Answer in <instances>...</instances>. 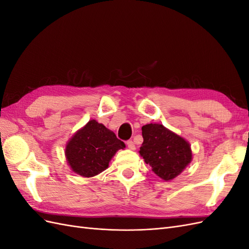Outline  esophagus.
Here are the masks:
<instances>
[{"mask_svg": "<svg viewBox=\"0 0 249 249\" xmlns=\"http://www.w3.org/2000/svg\"><path fill=\"white\" fill-rule=\"evenodd\" d=\"M126 145H127V147H129L132 150L135 149V144H134V142L132 140H127L126 141Z\"/></svg>", "mask_w": 249, "mask_h": 249, "instance_id": "obj_1", "label": "esophagus"}]
</instances>
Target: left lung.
Wrapping results in <instances>:
<instances>
[{"mask_svg":"<svg viewBox=\"0 0 249 249\" xmlns=\"http://www.w3.org/2000/svg\"><path fill=\"white\" fill-rule=\"evenodd\" d=\"M143 143L139 154L164 180L178 177L191 162L189 143L159 124L142 126Z\"/></svg>","mask_w":249,"mask_h":249,"instance_id":"obj_1","label":"left lung"}]
</instances>
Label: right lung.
<instances>
[{
    "label": "right lung",
    "instance_id": "add662e5",
    "mask_svg": "<svg viewBox=\"0 0 249 249\" xmlns=\"http://www.w3.org/2000/svg\"><path fill=\"white\" fill-rule=\"evenodd\" d=\"M124 147V143L114 133L95 120H90L67 143L65 156L72 171L90 178L106 169L111 158Z\"/></svg>",
    "mask_w": 249,
    "mask_h": 249
}]
</instances>
